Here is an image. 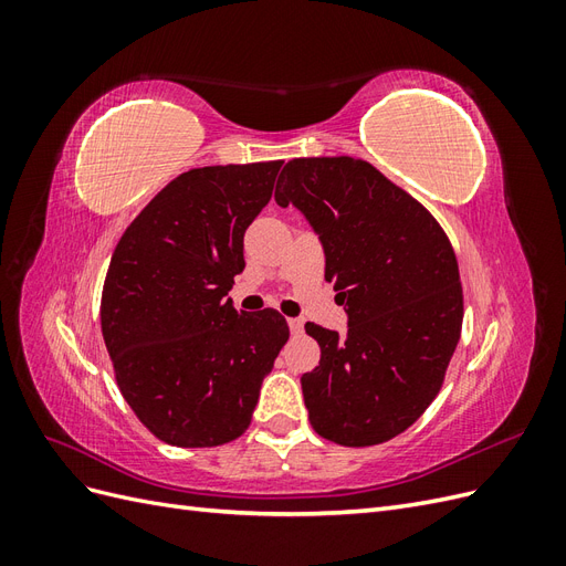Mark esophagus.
<instances>
[{"label":"esophagus","mask_w":566,"mask_h":566,"mask_svg":"<svg viewBox=\"0 0 566 566\" xmlns=\"http://www.w3.org/2000/svg\"><path fill=\"white\" fill-rule=\"evenodd\" d=\"M287 325H290V333L300 335L302 328H304V321L302 318H287Z\"/></svg>","instance_id":"obj_1"}]
</instances>
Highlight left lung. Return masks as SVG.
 Listing matches in <instances>:
<instances>
[{"instance_id": "8db88e82", "label": "left lung", "mask_w": 566, "mask_h": 566, "mask_svg": "<svg viewBox=\"0 0 566 566\" xmlns=\"http://www.w3.org/2000/svg\"><path fill=\"white\" fill-rule=\"evenodd\" d=\"M276 202L310 221L347 335L306 323L321 361L302 375L314 430L375 447L408 430L437 397L462 328L453 248L437 219L366 160L295 158Z\"/></svg>"}]
</instances>
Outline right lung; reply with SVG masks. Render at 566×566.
<instances>
[{"instance_id": "1", "label": "right lung", "mask_w": 566, "mask_h": 566, "mask_svg": "<svg viewBox=\"0 0 566 566\" xmlns=\"http://www.w3.org/2000/svg\"><path fill=\"white\" fill-rule=\"evenodd\" d=\"M283 160L198 167L169 181L119 238L101 331L125 401L181 449L241 437L290 331L276 310L235 312L243 235Z\"/></svg>"}]
</instances>
